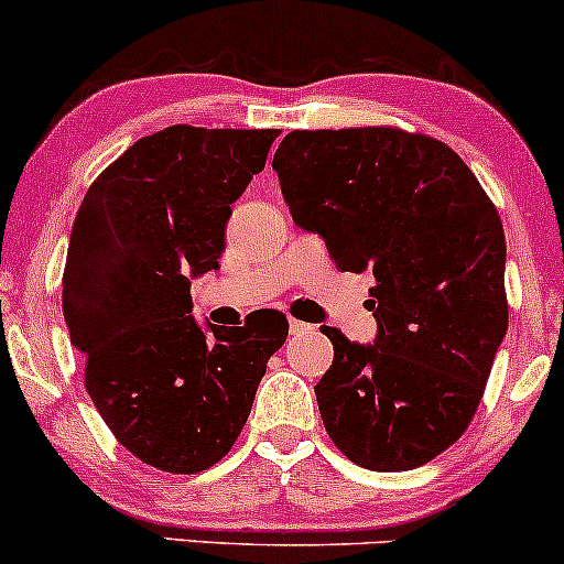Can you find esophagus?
<instances>
[{"label": "esophagus", "mask_w": 564, "mask_h": 564, "mask_svg": "<svg viewBox=\"0 0 564 564\" xmlns=\"http://www.w3.org/2000/svg\"><path fill=\"white\" fill-rule=\"evenodd\" d=\"M306 330H312V325H306V322L301 319H290V335H301Z\"/></svg>", "instance_id": "obj_1"}]
</instances>
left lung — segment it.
<instances>
[{"mask_svg": "<svg viewBox=\"0 0 564 564\" xmlns=\"http://www.w3.org/2000/svg\"><path fill=\"white\" fill-rule=\"evenodd\" d=\"M271 167L295 226L376 276L372 344L322 327L327 434L365 469L429 464L469 426L509 327L498 210L451 145L394 128L293 130Z\"/></svg>", "mask_w": 564, "mask_h": 564, "instance_id": "1", "label": "left lung"}]
</instances>
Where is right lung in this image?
Masks as SVG:
<instances>
[{"mask_svg": "<svg viewBox=\"0 0 564 564\" xmlns=\"http://www.w3.org/2000/svg\"><path fill=\"white\" fill-rule=\"evenodd\" d=\"M276 135L188 124L145 135L93 181L74 220L63 316L87 394L162 471H205L231 451L288 338L282 316L218 330L192 314V280L220 269L231 205Z\"/></svg>", "mask_w": 564, "mask_h": 564, "instance_id": "right-lung-1", "label": "right lung"}]
</instances>
